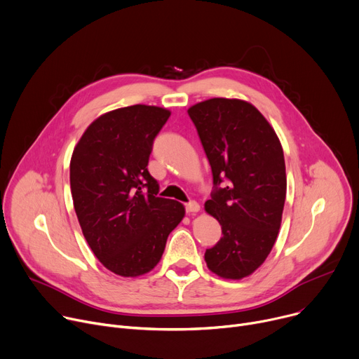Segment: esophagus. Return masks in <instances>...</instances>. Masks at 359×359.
I'll return each instance as SVG.
<instances>
[{
    "label": "esophagus",
    "instance_id": "1",
    "mask_svg": "<svg viewBox=\"0 0 359 359\" xmlns=\"http://www.w3.org/2000/svg\"><path fill=\"white\" fill-rule=\"evenodd\" d=\"M185 210L188 214H194L200 211V204L196 201H189L188 204H185Z\"/></svg>",
    "mask_w": 359,
    "mask_h": 359
}]
</instances>
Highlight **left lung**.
<instances>
[{
  "label": "left lung",
  "mask_w": 359,
  "mask_h": 359,
  "mask_svg": "<svg viewBox=\"0 0 359 359\" xmlns=\"http://www.w3.org/2000/svg\"><path fill=\"white\" fill-rule=\"evenodd\" d=\"M188 115L215 184L204 208L223 230L204 259L218 278L241 280L264 263L279 234L287 187L283 148L250 102L212 97L188 107ZM223 179L228 184L218 189Z\"/></svg>",
  "instance_id": "obj_1"
}]
</instances>
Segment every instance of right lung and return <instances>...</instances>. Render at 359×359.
Returning a JSON list of instances; mask_svg holds the SVG:
<instances>
[{"label": "right lung", "mask_w": 359, "mask_h": 359, "mask_svg": "<svg viewBox=\"0 0 359 359\" xmlns=\"http://www.w3.org/2000/svg\"><path fill=\"white\" fill-rule=\"evenodd\" d=\"M171 110L133 104L96 118L70 159V189L79 224L99 262L122 278L149 273L185 208L156 197L148 172L152 142Z\"/></svg>", "instance_id": "add662e5"}]
</instances>
